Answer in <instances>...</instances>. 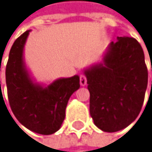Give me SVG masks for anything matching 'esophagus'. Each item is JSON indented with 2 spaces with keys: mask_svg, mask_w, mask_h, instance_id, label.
<instances>
[{
  "mask_svg": "<svg viewBox=\"0 0 152 152\" xmlns=\"http://www.w3.org/2000/svg\"><path fill=\"white\" fill-rule=\"evenodd\" d=\"M80 85L85 86L86 85V77L85 75H80Z\"/></svg>",
  "mask_w": 152,
  "mask_h": 152,
  "instance_id": "1",
  "label": "esophagus"
}]
</instances>
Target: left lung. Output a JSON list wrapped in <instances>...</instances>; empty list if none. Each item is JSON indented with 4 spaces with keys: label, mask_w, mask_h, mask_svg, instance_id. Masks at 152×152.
I'll return each instance as SVG.
<instances>
[{
    "label": "left lung",
    "mask_w": 152,
    "mask_h": 152,
    "mask_svg": "<svg viewBox=\"0 0 152 152\" xmlns=\"http://www.w3.org/2000/svg\"><path fill=\"white\" fill-rule=\"evenodd\" d=\"M102 61L84 69L90 93V114L100 130L114 132L129 126L142 110L148 70L142 46L133 38L117 37Z\"/></svg>",
    "instance_id": "left-lung-1"
}]
</instances>
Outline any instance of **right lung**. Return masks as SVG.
Segmentation results:
<instances>
[{"label": "right lung", "mask_w": 152, "mask_h": 152, "mask_svg": "<svg viewBox=\"0 0 152 152\" xmlns=\"http://www.w3.org/2000/svg\"><path fill=\"white\" fill-rule=\"evenodd\" d=\"M30 30L13 43L6 66V85L10 108L17 120L36 133L58 132L65 119L70 96L79 87V77H61L49 85L36 82L24 60V47Z\"/></svg>", "instance_id": "1"}]
</instances>
